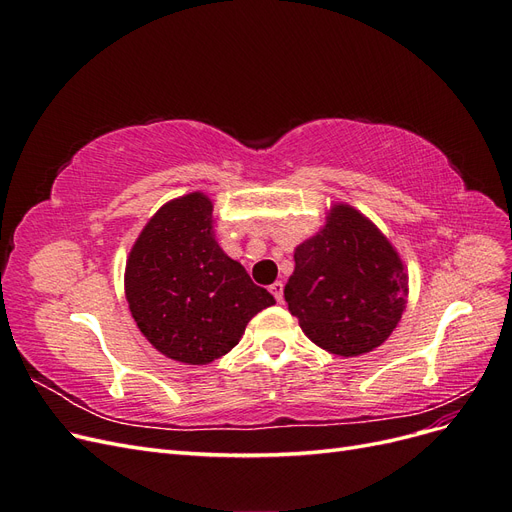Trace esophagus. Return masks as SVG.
Returning <instances> with one entry per match:
<instances>
[{
  "label": "esophagus",
  "mask_w": 512,
  "mask_h": 512,
  "mask_svg": "<svg viewBox=\"0 0 512 512\" xmlns=\"http://www.w3.org/2000/svg\"><path fill=\"white\" fill-rule=\"evenodd\" d=\"M269 290H271V294H273L277 303H282V301H284V284H282V282H275V284H271V286H269Z\"/></svg>",
  "instance_id": "1"
}]
</instances>
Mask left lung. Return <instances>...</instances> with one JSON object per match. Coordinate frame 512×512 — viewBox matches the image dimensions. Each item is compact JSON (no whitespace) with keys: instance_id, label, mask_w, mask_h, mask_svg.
Here are the masks:
<instances>
[{"instance_id":"left-lung-1","label":"left lung","mask_w":512,"mask_h":512,"mask_svg":"<svg viewBox=\"0 0 512 512\" xmlns=\"http://www.w3.org/2000/svg\"><path fill=\"white\" fill-rule=\"evenodd\" d=\"M408 275L391 241L350 205L294 250L284 288L290 314L316 346L339 356L378 348L406 309Z\"/></svg>"}]
</instances>
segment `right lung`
<instances>
[{"instance_id":"1","label":"right lung","mask_w":512,"mask_h":512,"mask_svg":"<svg viewBox=\"0 0 512 512\" xmlns=\"http://www.w3.org/2000/svg\"><path fill=\"white\" fill-rule=\"evenodd\" d=\"M126 299L149 344L185 365L220 359L275 303L215 241L203 192L170 200L147 222L128 256Z\"/></svg>"}]
</instances>
